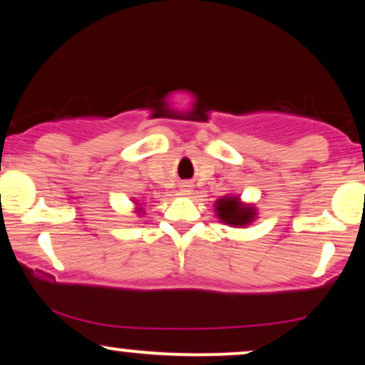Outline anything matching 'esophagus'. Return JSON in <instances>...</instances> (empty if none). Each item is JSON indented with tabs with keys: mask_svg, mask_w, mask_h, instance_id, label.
<instances>
[{
	"mask_svg": "<svg viewBox=\"0 0 365 365\" xmlns=\"http://www.w3.org/2000/svg\"><path fill=\"white\" fill-rule=\"evenodd\" d=\"M182 192H183V194H190V192H192L190 183H182Z\"/></svg>",
	"mask_w": 365,
	"mask_h": 365,
	"instance_id": "1",
	"label": "esophagus"
}]
</instances>
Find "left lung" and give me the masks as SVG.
<instances>
[{"label": "left lung", "instance_id": "1", "mask_svg": "<svg viewBox=\"0 0 365 365\" xmlns=\"http://www.w3.org/2000/svg\"><path fill=\"white\" fill-rule=\"evenodd\" d=\"M216 217L221 223L233 228H245L252 225L257 217V209L252 204H247L235 194L223 195L215 202Z\"/></svg>", "mask_w": 365, "mask_h": 365}]
</instances>
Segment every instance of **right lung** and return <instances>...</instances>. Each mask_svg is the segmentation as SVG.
Returning a JSON list of instances; mask_svg holds the SVG:
<instances>
[{"mask_svg":"<svg viewBox=\"0 0 365 365\" xmlns=\"http://www.w3.org/2000/svg\"><path fill=\"white\" fill-rule=\"evenodd\" d=\"M133 204H135V212H137V215H144V207L140 206V202L133 200Z\"/></svg>","mask_w":365,"mask_h":365,"instance_id":"obj_1","label":"right lung"}]
</instances>
